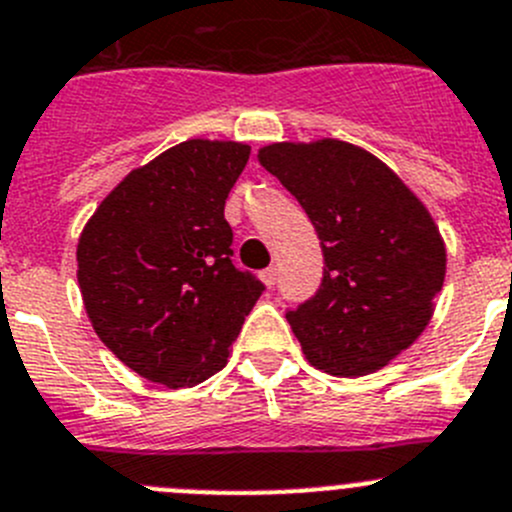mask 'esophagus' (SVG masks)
<instances>
[{
    "instance_id": "obj_1",
    "label": "esophagus",
    "mask_w": 512,
    "mask_h": 512,
    "mask_svg": "<svg viewBox=\"0 0 512 512\" xmlns=\"http://www.w3.org/2000/svg\"><path fill=\"white\" fill-rule=\"evenodd\" d=\"M260 280L265 283V288H272V285L278 283V270H275V267H267V270L260 272Z\"/></svg>"
}]
</instances>
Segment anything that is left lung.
<instances>
[{
	"instance_id": "left-lung-1",
	"label": "left lung",
	"mask_w": 512,
	"mask_h": 512,
	"mask_svg": "<svg viewBox=\"0 0 512 512\" xmlns=\"http://www.w3.org/2000/svg\"><path fill=\"white\" fill-rule=\"evenodd\" d=\"M313 222L321 290L288 313L308 364L341 379L407 351L434 313L447 250L422 199L366 148L338 138L257 151Z\"/></svg>"
}]
</instances>
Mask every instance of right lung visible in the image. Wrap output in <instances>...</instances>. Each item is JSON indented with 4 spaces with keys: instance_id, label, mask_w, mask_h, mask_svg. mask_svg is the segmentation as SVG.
<instances>
[{
    "instance_id": "1",
    "label": "right lung",
    "mask_w": 512,
    "mask_h": 512,
    "mask_svg": "<svg viewBox=\"0 0 512 512\" xmlns=\"http://www.w3.org/2000/svg\"><path fill=\"white\" fill-rule=\"evenodd\" d=\"M250 159L240 141L189 138L138 166L78 240L93 331L143 379L197 386L227 364L262 283L232 265L224 202Z\"/></svg>"
}]
</instances>
